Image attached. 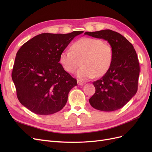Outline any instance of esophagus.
<instances>
[{"instance_id": "esophagus-1", "label": "esophagus", "mask_w": 152, "mask_h": 152, "mask_svg": "<svg viewBox=\"0 0 152 152\" xmlns=\"http://www.w3.org/2000/svg\"><path fill=\"white\" fill-rule=\"evenodd\" d=\"M77 84H78V85H79V86H82V85L84 84V82L82 81V80H81L77 79Z\"/></svg>"}]
</instances>
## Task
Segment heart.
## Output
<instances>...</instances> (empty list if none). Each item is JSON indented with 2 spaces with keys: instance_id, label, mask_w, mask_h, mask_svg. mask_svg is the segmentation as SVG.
Instances as JSON below:
<instances>
[{
  "instance_id": "heart-1",
  "label": "heart",
  "mask_w": 152,
  "mask_h": 152,
  "mask_svg": "<svg viewBox=\"0 0 152 152\" xmlns=\"http://www.w3.org/2000/svg\"><path fill=\"white\" fill-rule=\"evenodd\" d=\"M71 49H65L61 53L59 61L68 73L77 70V76L81 79L104 75L111 65L113 50L110 45L102 40L85 37L77 40Z\"/></svg>"
}]
</instances>
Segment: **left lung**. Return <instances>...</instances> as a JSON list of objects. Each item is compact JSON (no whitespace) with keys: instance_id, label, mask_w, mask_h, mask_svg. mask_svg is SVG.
I'll return each instance as SVG.
<instances>
[{"instance_id":"8db88e82","label":"left lung","mask_w":152,"mask_h":152,"mask_svg":"<svg viewBox=\"0 0 152 152\" xmlns=\"http://www.w3.org/2000/svg\"><path fill=\"white\" fill-rule=\"evenodd\" d=\"M95 38L107 40L113 50V59L107 72L93 82L96 92L89 99L94 108L112 112L122 108L137 91L140 64L132 44L123 35L111 30L86 31Z\"/></svg>"}]
</instances>
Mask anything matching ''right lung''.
Segmentation results:
<instances>
[{
  "mask_svg": "<svg viewBox=\"0 0 152 152\" xmlns=\"http://www.w3.org/2000/svg\"><path fill=\"white\" fill-rule=\"evenodd\" d=\"M83 32L41 34L18 50L12 79L18 100L31 112L47 115L65 106L69 92L77 82L64 70L59 57L73 38Z\"/></svg>",
  "mask_w": 152,
  "mask_h": 152,
  "instance_id": "add662e5",
  "label": "right lung"
}]
</instances>
